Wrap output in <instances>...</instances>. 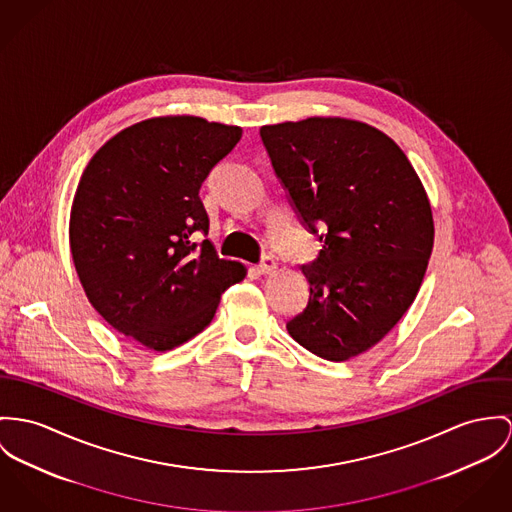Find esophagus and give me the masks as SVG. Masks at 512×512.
Returning a JSON list of instances; mask_svg holds the SVG:
<instances>
[{
	"label": "esophagus",
	"mask_w": 512,
	"mask_h": 512,
	"mask_svg": "<svg viewBox=\"0 0 512 512\" xmlns=\"http://www.w3.org/2000/svg\"><path fill=\"white\" fill-rule=\"evenodd\" d=\"M257 271H259V275H271V273H275V259H273V257H269V255H265V257L261 259V263L257 265Z\"/></svg>",
	"instance_id": "34e87169"
}]
</instances>
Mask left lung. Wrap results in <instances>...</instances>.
Here are the masks:
<instances>
[{
	"mask_svg": "<svg viewBox=\"0 0 512 512\" xmlns=\"http://www.w3.org/2000/svg\"><path fill=\"white\" fill-rule=\"evenodd\" d=\"M261 140L321 243L302 267L308 306L286 329L310 353L349 360L382 341L413 304L433 251L431 202L401 148L370 124L312 117L261 126Z\"/></svg>",
	"mask_w": 512,
	"mask_h": 512,
	"instance_id": "8db88e82",
	"label": "left lung"
}]
</instances>
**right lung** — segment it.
<instances>
[{
    "label": "right lung",
    "mask_w": 512,
    "mask_h": 512,
    "mask_svg": "<svg viewBox=\"0 0 512 512\" xmlns=\"http://www.w3.org/2000/svg\"><path fill=\"white\" fill-rule=\"evenodd\" d=\"M241 138L239 126L156 117L113 136L87 163L70 214V249L91 306L152 351L198 335L245 267L208 234L200 187Z\"/></svg>",
    "instance_id": "add662e5"
}]
</instances>
